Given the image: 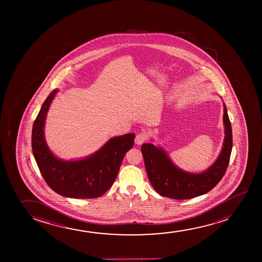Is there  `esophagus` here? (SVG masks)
<instances>
[{
	"mask_svg": "<svg viewBox=\"0 0 262 262\" xmlns=\"http://www.w3.org/2000/svg\"><path fill=\"white\" fill-rule=\"evenodd\" d=\"M147 140V135L145 133H139L135 138V143L137 145H141Z\"/></svg>",
	"mask_w": 262,
	"mask_h": 262,
	"instance_id": "1",
	"label": "esophagus"
}]
</instances>
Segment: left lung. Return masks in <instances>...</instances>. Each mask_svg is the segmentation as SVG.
Segmentation results:
<instances>
[{"instance_id":"left-lung-1","label":"left lung","mask_w":262,"mask_h":262,"mask_svg":"<svg viewBox=\"0 0 262 262\" xmlns=\"http://www.w3.org/2000/svg\"><path fill=\"white\" fill-rule=\"evenodd\" d=\"M223 121L225 140L222 150L214 164L201 173L186 172L177 167L162 147L149 143L141 146L148 179L158 194L173 200L192 199L207 193L221 181L233 147L232 126L225 104Z\"/></svg>"}]
</instances>
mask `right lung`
Returning a JSON list of instances; mask_svg holds the SVG:
<instances>
[{"instance_id": "right-lung-1", "label": "right lung", "mask_w": 262, "mask_h": 262, "mask_svg": "<svg viewBox=\"0 0 262 262\" xmlns=\"http://www.w3.org/2000/svg\"><path fill=\"white\" fill-rule=\"evenodd\" d=\"M54 90L42 104L33 124L32 151L40 172L52 190L63 197L93 199L105 193L115 182L127 151L134 145V133L114 137L86 158L65 161L56 158L45 140V121Z\"/></svg>"}]
</instances>
